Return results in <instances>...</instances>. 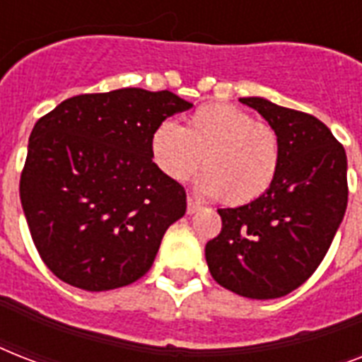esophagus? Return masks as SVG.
Wrapping results in <instances>:
<instances>
[{"label": "esophagus", "mask_w": 362, "mask_h": 362, "mask_svg": "<svg viewBox=\"0 0 362 362\" xmlns=\"http://www.w3.org/2000/svg\"><path fill=\"white\" fill-rule=\"evenodd\" d=\"M201 209H203L201 203H197L193 197H187V214H195V212H199Z\"/></svg>", "instance_id": "34e87169"}]
</instances>
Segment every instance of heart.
Listing matches in <instances>:
<instances>
[{
  "instance_id": "1",
  "label": "heart",
  "mask_w": 362,
  "mask_h": 362,
  "mask_svg": "<svg viewBox=\"0 0 362 362\" xmlns=\"http://www.w3.org/2000/svg\"><path fill=\"white\" fill-rule=\"evenodd\" d=\"M153 161L163 175L186 182L203 161L199 186L229 204H246L269 192L281 148L274 127L253 122L246 110L229 103L195 109L186 127L163 122L152 135Z\"/></svg>"
}]
</instances>
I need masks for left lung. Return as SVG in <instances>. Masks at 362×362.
Masks as SVG:
<instances>
[{
  "instance_id": "obj_1",
  "label": "left lung",
  "mask_w": 362,
  "mask_h": 362,
  "mask_svg": "<svg viewBox=\"0 0 362 362\" xmlns=\"http://www.w3.org/2000/svg\"><path fill=\"white\" fill-rule=\"evenodd\" d=\"M274 127L280 169L269 192L220 209L206 242L212 278L240 297L278 298L303 286L325 257L348 206L346 150L323 122L261 98H242Z\"/></svg>"
}]
</instances>
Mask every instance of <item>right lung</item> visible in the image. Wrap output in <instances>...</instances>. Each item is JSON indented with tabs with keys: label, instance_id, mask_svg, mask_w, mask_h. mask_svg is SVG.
Wrapping results in <instances>:
<instances>
[{
	"label": "right lung",
	"instance_id": "1",
	"mask_svg": "<svg viewBox=\"0 0 362 362\" xmlns=\"http://www.w3.org/2000/svg\"><path fill=\"white\" fill-rule=\"evenodd\" d=\"M192 109L169 90L122 88L62 101L31 131L20 201L59 280L84 291L129 286L152 267L186 189L152 161V135Z\"/></svg>",
	"mask_w": 362,
	"mask_h": 362
}]
</instances>
